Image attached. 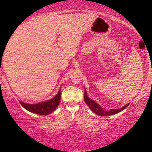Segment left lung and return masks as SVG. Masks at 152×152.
Segmentation results:
<instances>
[{"label":"left lung","instance_id":"left-lung-1","mask_svg":"<svg viewBox=\"0 0 152 152\" xmlns=\"http://www.w3.org/2000/svg\"><path fill=\"white\" fill-rule=\"evenodd\" d=\"M84 101L88 105L89 107L91 109L92 111H93L96 114L99 115H101V116H108V115H111L116 114L118 112H121L122 110L125 109L126 107H128L129 105V104H127L120 109H112L110 110H108V111H105V110H103V108L101 107L98 103H96V102H94V101H93L91 99L87 97L86 89L84 91Z\"/></svg>","mask_w":152,"mask_h":152}]
</instances>
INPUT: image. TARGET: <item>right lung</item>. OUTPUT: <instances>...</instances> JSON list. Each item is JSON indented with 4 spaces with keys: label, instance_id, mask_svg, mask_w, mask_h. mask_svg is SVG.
<instances>
[{
    "label": "right lung",
    "instance_id": "obj_1",
    "mask_svg": "<svg viewBox=\"0 0 152 152\" xmlns=\"http://www.w3.org/2000/svg\"><path fill=\"white\" fill-rule=\"evenodd\" d=\"M60 100L61 89L59 90L58 94L54 98L47 102L33 104H26L21 102H20V103L23 107L30 112L40 115H45L51 113L58 107Z\"/></svg>",
    "mask_w": 152,
    "mask_h": 152
}]
</instances>
